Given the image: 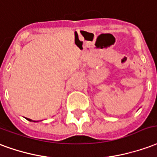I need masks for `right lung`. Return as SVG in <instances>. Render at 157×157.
<instances>
[{"mask_svg":"<svg viewBox=\"0 0 157 157\" xmlns=\"http://www.w3.org/2000/svg\"><path fill=\"white\" fill-rule=\"evenodd\" d=\"M27 121H31V120H29V119H27Z\"/></svg>","mask_w":157,"mask_h":157,"instance_id":"right-lung-1","label":"right lung"}]
</instances>
